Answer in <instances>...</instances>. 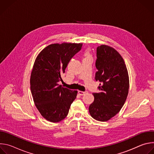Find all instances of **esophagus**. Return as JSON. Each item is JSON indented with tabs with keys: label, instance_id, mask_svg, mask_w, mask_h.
<instances>
[{
	"label": "esophagus",
	"instance_id": "obj_1",
	"mask_svg": "<svg viewBox=\"0 0 154 154\" xmlns=\"http://www.w3.org/2000/svg\"><path fill=\"white\" fill-rule=\"evenodd\" d=\"M78 93H79L80 95H81V96H83V95H84L85 94L87 93V91H78Z\"/></svg>",
	"mask_w": 154,
	"mask_h": 154
}]
</instances>
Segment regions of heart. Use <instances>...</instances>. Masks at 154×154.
<instances>
[{
	"mask_svg": "<svg viewBox=\"0 0 154 154\" xmlns=\"http://www.w3.org/2000/svg\"><path fill=\"white\" fill-rule=\"evenodd\" d=\"M89 57H90V52H89L88 51H85V53H84V58Z\"/></svg>",
	"mask_w": 154,
	"mask_h": 154,
	"instance_id": "b5f03b06",
	"label": "heart"
}]
</instances>
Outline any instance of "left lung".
<instances>
[{
    "label": "left lung",
    "instance_id": "obj_1",
    "mask_svg": "<svg viewBox=\"0 0 154 154\" xmlns=\"http://www.w3.org/2000/svg\"><path fill=\"white\" fill-rule=\"evenodd\" d=\"M96 80L101 83L89 106L94 119L105 122L114 117L123 106L128 93L129 77L124 60L114 48L100 45L97 48Z\"/></svg>",
    "mask_w": 154,
    "mask_h": 154
}]
</instances>
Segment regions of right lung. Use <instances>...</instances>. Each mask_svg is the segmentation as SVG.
I'll list each match as a JSON object with an SVG mask.
<instances>
[{
  "label": "right lung",
  "mask_w": 154,
  "mask_h": 154,
  "mask_svg": "<svg viewBox=\"0 0 154 154\" xmlns=\"http://www.w3.org/2000/svg\"><path fill=\"white\" fill-rule=\"evenodd\" d=\"M82 43L52 44L36 57L30 75V90L41 116L51 122L67 116L77 91L58 84L70 60L82 48Z\"/></svg>",
  "instance_id": "1"
}]
</instances>
